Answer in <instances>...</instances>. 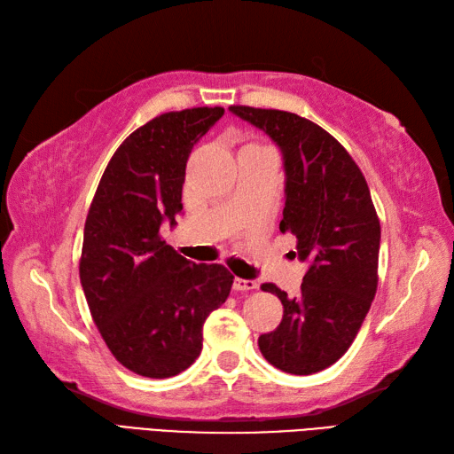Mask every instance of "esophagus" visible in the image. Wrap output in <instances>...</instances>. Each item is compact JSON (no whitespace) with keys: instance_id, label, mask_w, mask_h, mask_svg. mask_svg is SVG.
Returning a JSON list of instances; mask_svg holds the SVG:
<instances>
[{"instance_id":"esophagus-1","label":"esophagus","mask_w":454,"mask_h":454,"mask_svg":"<svg viewBox=\"0 0 454 454\" xmlns=\"http://www.w3.org/2000/svg\"><path fill=\"white\" fill-rule=\"evenodd\" d=\"M256 286H258L256 281H247V279H240V278H235V283H233V289L240 291V293L252 291V289H256Z\"/></svg>"}]
</instances>
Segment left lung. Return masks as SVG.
<instances>
[{
    "instance_id": "8db88e82",
    "label": "left lung",
    "mask_w": 454,
    "mask_h": 454,
    "mask_svg": "<svg viewBox=\"0 0 454 454\" xmlns=\"http://www.w3.org/2000/svg\"><path fill=\"white\" fill-rule=\"evenodd\" d=\"M229 109L281 148L286 198L279 229L296 237L298 258L310 260L294 298L262 285L281 301L283 319L260 335L258 347L285 373H317L348 350L378 291L381 227L368 183L342 144L314 121L279 109Z\"/></svg>"
}]
</instances>
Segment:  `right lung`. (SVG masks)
<instances>
[{
  "label": "right lung",
  "instance_id": "add662e5",
  "mask_svg": "<svg viewBox=\"0 0 454 454\" xmlns=\"http://www.w3.org/2000/svg\"><path fill=\"white\" fill-rule=\"evenodd\" d=\"M225 114L191 107L148 121L123 140L99 179L84 223L81 283L115 360L165 380L192 366L206 317L227 301L233 275L192 263L165 245L161 221L183 209L186 160Z\"/></svg>",
  "mask_w": 454,
  "mask_h": 454
}]
</instances>
